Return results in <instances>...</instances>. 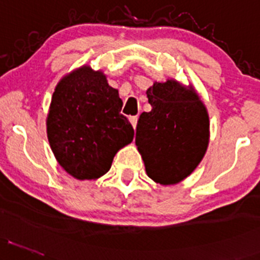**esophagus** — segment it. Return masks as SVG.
<instances>
[{
	"label": "esophagus",
	"mask_w": 260,
	"mask_h": 260,
	"mask_svg": "<svg viewBox=\"0 0 260 260\" xmlns=\"http://www.w3.org/2000/svg\"><path fill=\"white\" fill-rule=\"evenodd\" d=\"M129 122L132 123L133 128H136V125H137V122H138V117H137V115H135V117H129Z\"/></svg>",
	"instance_id": "esophagus-1"
}]
</instances>
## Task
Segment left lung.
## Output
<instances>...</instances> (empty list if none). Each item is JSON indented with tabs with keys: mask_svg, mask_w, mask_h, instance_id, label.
I'll return each mask as SVG.
<instances>
[{
	"mask_svg": "<svg viewBox=\"0 0 260 260\" xmlns=\"http://www.w3.org/2000/svg\"><path fill=\"white\" fill-rule=\"evenodd\" d=\"M151 112L140 115L136 145L154 182L174 185L198 167L209 145V114L192 86L169 79L147 89Z\"/></svg>",
	"mask_w": 260,
	"mask_h": 260,
	"instance_id": "8db88e82",
	"label": "left lung"
}]
</instances>
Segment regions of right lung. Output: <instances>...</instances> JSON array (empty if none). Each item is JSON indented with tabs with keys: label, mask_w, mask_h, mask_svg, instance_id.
I'll return each mask as SVG.
<instances>
[{
	"label": "right lung",
	"mask_w": 260,
	"mask_h": 260,
	"mask_svg": "<svg viewBox=\"0 0 260 260\" xmlns=\"http://www.w3.org/2000/svg\"><path fill=\"white\" fill-rule=\"evenodd\" d=\"M123 102L103 72L88 65L57 83L46 118L48 140L60 166L78 180L109 171L118 151L133 141Z\"/></svg>",
	"instance_id": "right-lung-1"
}]
</instances>
